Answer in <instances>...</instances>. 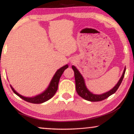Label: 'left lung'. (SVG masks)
<instances>
[{"mask_svg":"<svg viewBox=\"0 0 134 134\" xmlns=\"http://www.w3.org/2000/svg\"><path fill=\"white\" fill-rule=\"evenodd\" d=\"M72 68L74 70V77H75V80H76V91L77 94L79 95L80 97L83 98L84 99L88 100V101L91 102H98L104 99H105L108 97L111 96L113 93L116 92L117 90L120 87V85L121 83L122 80L123 79L124 74H125L126 68H124L123 73H122V76L121 77L120 79L119 80L118 83L113 88L110 90L107 91L105 93L101 94H93L91 92H90L87 89V87H86L85 83V80L83 79V77H82L81 74L78 71V69L76 68L74 66H72Z\"/></svg>","mask_w":134,"mask_h":134,"instance_id":"1","label":"left lung"}]
</instances>
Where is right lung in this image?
<instances>
[{"label":"right lung","mask_w":134,"mask_h":134,"mask_svg":"<svg viewBox=\"0 0 134 134\" xmlns=\"http://www.w3.org/2000/svg\"><path fill=\"white\" fill-rule=\"evenodd\" d=\"M68 68V65H66L62 67L61 68L58 69L55 72V74H54V77H53L52 79L51 80V83L49 84V87H47V88L46 90L41 93V94H38L37 96L32 97V98H27V97H24L22 95L19 94V93L16 92L14 90L13 88L12 87V85H10L11 88H12V90L13 92L15 93L16 95H18V96L23 99L25 101L30 102V103L33 104H41L43 102H44L49 99H50L51 98H52L53 96H54V94H55L56 91H57L58 89V82H59L60 78L61 76L63 74L64 71L66 69Z\"/></svg>","instance_id":"right-lung-1"}]
</instances>
